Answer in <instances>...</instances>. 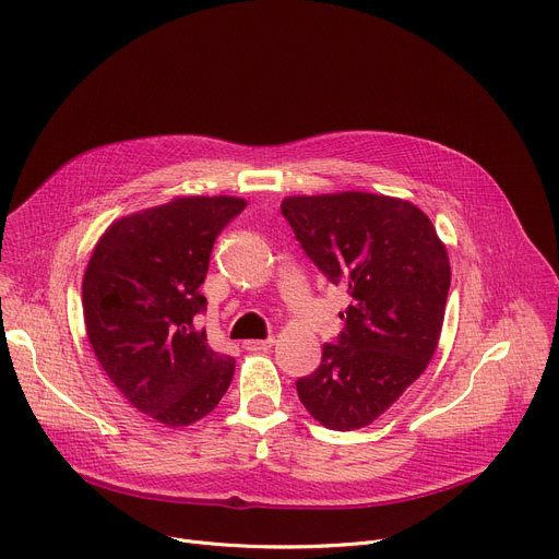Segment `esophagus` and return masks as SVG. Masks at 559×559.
Instances as JSON below:
<instances>
[{"label": "esophagus", "instance_id": "obj_1", "mask_svg": "<svg viewBox=\"0 0 559 559\" xmlns=\"http://www.w3.org/2000/svg\"><path fill=\"white\" fill-rule=\"evenodd\" d=\"M273 337H266V340H246L243 342V349L248 352H269L273 347Z\"/></svg>", "mask_w": 559, "mask_h": 559}]
</instances>
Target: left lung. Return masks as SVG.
<instances>
[{"label":"left lung","instance_id":"left-lung-1","mask_svg":"<svg viewBox=\"0 0 559 559\" xmlns=\"http://www.w3.org/2000/svg\"><path fill=\"white\" fill-rule=\"evenodd\" d=\"M282 214L349 307L335 345L295 382L309 414L349 432L388 412L432 360L450 290V260L437 228L409 201L335 192L286 197Z\"/></svg>","mask_w":559,"mask_h":559}]
</instances>
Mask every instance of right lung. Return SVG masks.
Returning <instances> with one entry per match:
<instances>
[{
  "label": "right lung",
  "instance_id": "right-lung-1",
  "mask_svg": "<svg viewBox=\"0 0 559 559\" xmlns=\"http://www.w3.org/2000/svg\"><path fill=\"white\" fill-rule=\"evenodd\" d=\"M237 197H179L114 222L82 280L92 349L120 396L165 427L207 416L230 388L235 358L212 352L199 286Z\"/></svg>",
  "mask_w": 559,
  "mask_h": 559
}]
</instances>
